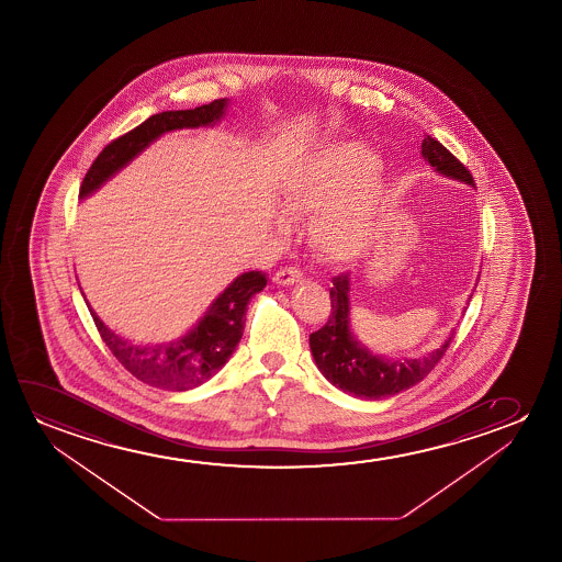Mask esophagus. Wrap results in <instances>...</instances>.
<instances>
[{"label":"esophagus","instance_id":"obj_1","mask_svg":"<svg viewBox=\"0 0 562 562\" xmlns=\"http://www.w3.org/2000/svg\"><path fill=\"white\" fill-rule=\"evenodd\" d=\"M301 277H303V272L297 267H284V269L278 270L272 280L280 285H290L293 282H300Z\"/></svg>","mask_w":562,"mask_h":562}]
</instances>
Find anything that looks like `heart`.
Segmentation results:
<instances>
[{
  "mask_svg": "<svg viewBox=\"0 0 562 562\" xmlns=\"http://www.w3.org/2000/svg\"><path fill=\"white\" fill-rule=\"evenodd\" d=\"M380 159L355 142H334L292 162L280 182L282 205L311 216L308 238L331 262H353L376 238L384 200Z\"/></svg>",
  "mask_w": 562,
  "mask_h": 562,
  "instance_id": "heart-1",
  "label": "heart"
}]
</instances>
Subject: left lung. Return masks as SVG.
Here are the masks:
<instances>
[{
    "label": "left lung",
    "mask_w": 562,
    "mask_h": 562,
    "mask_svg": "<svg viewBox=\"0 0 562 562\" xmlns=\"http://www.w3.org/2000/svg\"><path fill=\"white\" fill-rule=\"evenodd\" d=\"M423 157L439 175L474 186L470 170L438 139L431 136L423 139ZM331 284L330 316L321 330L308 336V346L318 370L341 392L351 393L361 400L390 397L418 384L446 355L453 334L446 339L443 346L423 359L390 361L370 353L349 330V277L344 272L331 278Z\"/></svg>",
    "instance_id": "8db88e82"
}]
</instances>
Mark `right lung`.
<instances>
[{
    "instance_id": "1",
    "label": "right lung",
    "mask_w": 562,
    "mask_h": 562,
    "mask_svg": "<svg viewBox=\"0 0 562 562\" xmlns=\"http://www.w3.org/2000/svg\"><path fill=\"white\" fill-rule=\"evenodd\" d=\"M226 111V100H215L201 108L186 111H165L151 115L147 121L126 132L124 136L113 139L103 147L92 167L86 172L80 198L85 200L95 192L103 182L144 151L161 134L178 128H198L221 121ZM267 285V277L259 270L244 272L216 297L205 316L193 326L192 330L180 339L161 346H138L119 334L109 330L101 323L100 316L90 308L95 328L100 331L105 346L115 355L116 361L138 378L144 384L154 385L169 392H186L205 384L215 376L231 359L234 349L241 339L246 326L247 303L255 293Z\"/></svg>"
}]
</instances>
